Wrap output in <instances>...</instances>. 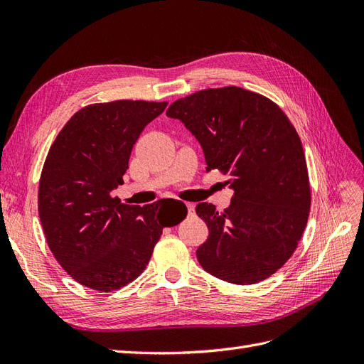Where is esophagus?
Instances as JSON below:
<instances>
[{"label": "esophagus", "instance_id": "esophagus-1", "mask_svg": "<svg viewBox=\"0 0 364 364\" xmlns=\"http://www.w3.org/2000/svg\"><path fill=\"white\" fill-rule=\"evenodd\" d=\"M186 209H188L190 214H193L194 213V203H186Z\"/></svg>", "mask_w": 364, "mask_h": 364}]
</instances>
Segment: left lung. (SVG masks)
Segmentation results:
<instances>
[{
    "mask_svg": "<svg viewBox=\"0 0 364 364\" xmlns=\"http://www.w3.org/2000/svg\"><path fill=\"white\" fill-rule=\"evenodd\" d=\"M205 153L206 171L228 174L230 206L199 203L209 235L196 255L213 277L247 285L279 270L304 234L311 206L302 142L282 109L243 87L203 90L170 105Z\"/></svg>",
    "mask_w": 364,
    "mask_h": 364,
    "instance_id": "obj_1",
    "label": "left lung"
}]
</instances>
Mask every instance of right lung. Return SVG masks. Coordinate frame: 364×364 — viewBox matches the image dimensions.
Wrapping results in <instances>:
<instances>
[{"label":"right lung","mask_w":364,"mask_h":364,"mask_svg":"<svg viewBox=\"0 0 364 364\" xmlns=\"http://www.w3.org/2000/svg\"><path fill=\"white\" fill-rule=\"evenodd\" d=\"M165 107L167 102L142 100L85 106L50 147L39 181V218L54 258L85 287L112 291L136 279L162 229L186 217L179 200L136 206L111 196L123 183L141 132Z\"/></svg>","instance_id":"right-lung-1"}]
</instances>
